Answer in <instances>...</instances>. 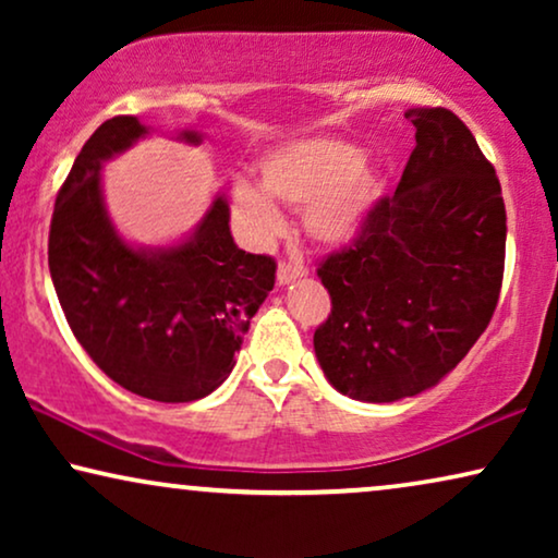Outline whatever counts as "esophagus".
I'll return each instance as SVG.
<instances>
[{"mask_svg":"<svg viewBox=\"0 0 558 558\" xmlns=\"http://www.w3.org/2000/svg\"><path fill=\"white\" fill-rule=\"evenodd\" d=\"M304 274H307V266L300 264V262H281L279 269H277V284L284 287V284H292V281L302 279Z\"/></svg>","mask_w":558,"mask_h":558,"instance_id":"esophagus-1","label":"esophagus"}]
</instances>
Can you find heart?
Wrapping results in <instances>:
<instances>
[{
  "label": "heart",
  "instance_id": "1",
  "mask_svg": "<svg viewBox=\"0 0 558 558\" xmlns=\"http://www.w3.org/2000/svg\"><path fill=\"white\" fill-rule=\"evenodd\" d=\"M258 178L277 201L304 210L307 233L330 246L357 239L384 195V180L365 165L363 149L342 140H304L274 149L258 162ZM265 194L248 182L233 187L235 205L258 235L281 226L277 205Z\"/></svg>",
  "mask_w": 558,
  "mask_h": 558
}]
</instances>
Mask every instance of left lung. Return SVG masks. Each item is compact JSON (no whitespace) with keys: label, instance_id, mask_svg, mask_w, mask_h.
<instances>
[{"label":"left lung","instance_id":"1","mask_svg":"<svg viewBox=\"0 0 558 558\" xmlns=\"http://www.w3.org/2000/svg\"><path fill=\"white\" fill-rule=\"evenodd\" d=\"M407 119L416 147L399 187L317 269L332 300L317 361L368 403L437 386L490 325L506 266V203L475 136L441 106Z\"/></svg>","mask_w":558,"mask_h":558}]
</instances>
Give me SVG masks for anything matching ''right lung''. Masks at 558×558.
<instances>
[{
	"instance_id": "right-lung-1",
	"label": "right lung",
	"mask_w": 558,
	"mask_h": 558,
	"mask_svg": "<svg viewBox=\"0 0 558 558\" xmlns=\"http://www.w3.org/2000/svg\"><path fill=\"white\" fill-rule=\"evenodd\" d=\"M147 134L136 117H113L83 144L52 210L48 264L90 361L136 396L187 403L233 371L277 262L235 246L223 195L174 246L134 248L121 239L104 205L101 165ZM178 140L201 144V134Z\"/></svg>"
}]
</instances>
